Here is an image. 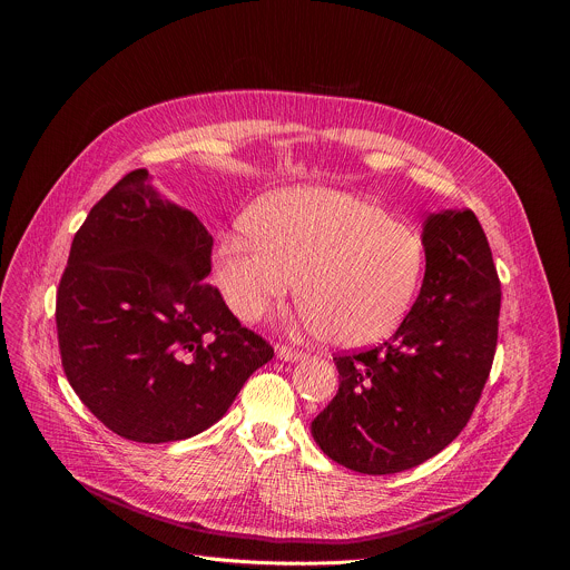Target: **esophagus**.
<instances>
[{"label":"esophagus","instance_id":"obj_1","mask_svg":"<svg viewBox=\"0 0 570 570\" xmlns=\"http://www.w3.org/2000/svg\"><path fill=\"white\" fill-rule=\"evenodd\" d=\"M306 354L304 352H299V350H293V347H288V345H277V358L279 361H302Z\"/></svg>","mask_w":570,"mask_h":570}]
</instances>
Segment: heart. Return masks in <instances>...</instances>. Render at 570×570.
Returning <instances> with one entry per match:
<instances>
[{"label":"heart","instance_id":"heart-1","mask_svg":"<svg viewBox=\"0 0 570 570\" xmlns=\"http://www.w3.org/2000/svg\"><path fill=\"white\" fill-rule=\"evenodd\" d=\"M426 264L422 234L379 203L327 187L268 198L253 225L218 236L214 279L238 320H259L295 286L304 322L336 345L365 347L409 313Z\"/></svg>","mask_w":570,"mask_h":570}]
</instances>
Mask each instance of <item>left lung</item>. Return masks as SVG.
I'll return each instance as SVG.
<instances>
[{
	"mask_svg": "<svg viewBox=\"0 0 570 570\" xmlns=\"http://www.w3.org/2000/svg\"><path fill=\"white\" fill-rule=\"evenodd\" d=\"M422 238L413 308L383 345L334 358L338 392L311 422L324 455L358 473L413 469L449 446L494 363L501 282L475 214H431Z\"/></svg>",
	"mask_w": 570,
	"mask_h": 570,
	"instance_id": "1",
	"label": "left lung"
}]
</instances>
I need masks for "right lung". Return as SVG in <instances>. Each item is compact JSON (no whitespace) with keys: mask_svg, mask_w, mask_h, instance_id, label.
Masks as SVG:
<instances>
[{"mask_svg":"<svg viewBox=\"0 0 570 570\" xmlns=\"http://www.w3.org/2000/svg\"><path fill=\"white\" fill-rule=\"evenodd\" d=\"M212 234L146 169L124 176L71 240L56 293L62 370L112 433L146 444L216 424L275 352L205 282Z\"/></svg>","mask_w":570,"mask_h":570,"instance_id":"obj_1","label":"right lung"}]
</instances>
